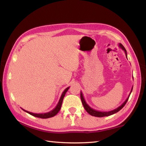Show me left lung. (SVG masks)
Listing matches in <instances>:
<instances>
[{
  "label": "left lung",
  "mask_w": 146,
  "mask_h": 146,
  "mask_svg": "<svg viewBox=\"0 0 146 146\" xmlns=\"http://www.w3.org/2000/svg\"><path fill=\"white\" fill-rule=\"evenodd\" d=\"M119 47L120 48H121L124 51L125 54H126V58H127V52H126V48H124V46L122 45L121 43H119ZM132 90H133V87L131 88V92H130L129 95L128 96V97H127V98L126 99V101H125L124 103L121 104V106H119L118 108H117L116 109L113 110H111V111H98V110H94L93 108H92L91 107L89 106L87 103H86V102L85 101V98H84L83 95V94H82V92H81L80 96H81V102H82V104H83V107H84V108H85V110L87 111L89 114L91 115L94 116V117H106V116L111 115L115 113H117V112H118L119 111L121 110L125 106V104H126L127 101V100H128V99L129 98L130 94H131V93Z\"/></svg>",
  "instance_id": "obj_1"
}]
</instances>
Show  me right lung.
I'll return each mask as SVG.
<instances>
[{
	"mask_svg": "<svg viewBox=\"0 0 146 146\" xmlns=\"http://www.w3.org/2000/svg\"><path fill=\"white\" fill-rule=\"evenodd\" d=\"M70 88V86L69 87H67L65 89V90L63 92L62 94H61V96L60 97V100H59V102L58 103V104L56 105V106L52 110H51L48 112H47V113H32V112H30V111H28L22 109L24 111L27 112L30 115H31L36 117H38V118H41V119H47V118H50V117H52L54 116H55L56 114H57L59 111L61 109V104H62V102L63 100V98L65 96V94L66 92L68 91V90Z\"/></svg>",
	"mask_w": 146,
	"mask_h": 146,
	"instance_id": "right-lung-1",
	"label": "right lung"
}]
</instances>
